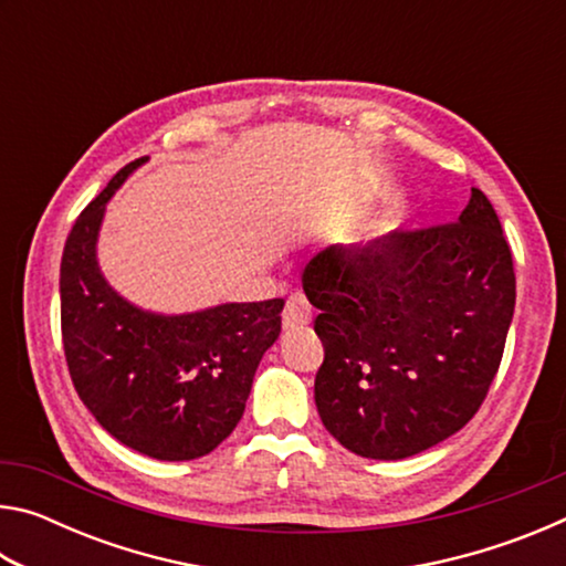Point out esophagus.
<instances>
[{
	"mask_svg": "<svg viewBox=\"0 0 566 566\" xmlns=\"http://www.w3.org/2000/svg\"><path fill=\"white\" fill-rule=\"evenodd\" d=\"M312 322V304L306 302L304 294H292L286 300V306L282 312L284 329H302Z\"/></svg>",
	"mask_w": 566,
	"mask_h": 566,
	"instance_id": "esophagus-1",
	"label": "esophagus"
}]
</instances>
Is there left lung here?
<instances>
[{"label": "left lung", "instance_id": "1", "mask_svg": "<svg viewBox=\"0 0 566 566\" xmlns=\"http://www.w3.org/2000/svg\"><path fill=\"white\" fill-rule=\"evenodd\" d=\"M324 361L322 424L349 452L405 459L476 415L500 369L516 282L484 191L452 224L324 249L304 266Z\"/></svg>", "mask_w": 566, "mask_h": 566}]
</instances>
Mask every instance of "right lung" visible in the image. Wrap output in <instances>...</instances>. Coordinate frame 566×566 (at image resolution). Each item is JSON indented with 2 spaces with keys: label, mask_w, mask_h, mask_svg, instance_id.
I'll list each match as a JSON object with an SVG mask.
<instances>
[{
  "label": "right lung",
  "mask_w": 566,
  "mask_h": 566,
  "mask_svg": "<svg viewBox=\"0 0 566 566\" xmlns=\"http://www.w3.org/2000/svg\"><path fill=\"white\" fill-rule=\"evenodd\" d=\"M147 159L119 169L66 237L62 342L76 395L114 439L161 462H187L234 432L254 371L282 332L284 300L157 314L104 280L97 239L107 202Z\"/></svg>",
  "instance_id": "obj_1"
}]
</instances>
